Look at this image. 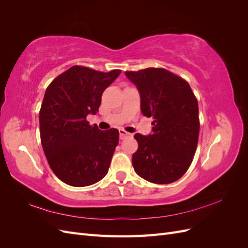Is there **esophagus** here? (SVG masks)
I'll list each match as a JSON object with an SVG mask.
<instances>
[{"mask_svg": "<svg viewBox=\"0 0 248 248\" xmlns=\"http://www.w3.org/2000/svg\"><path fill=\"white\" fill-rule=\"evenodd\" d=\"M119 133H120V140H124V139H126L127 137L130 136V133L125 131L124 129H119Z\"/></svg>", "mask_w": 248, "mask_h": 248, "instance_id": "34e87169", "label": "esophagus"}]
</instances>
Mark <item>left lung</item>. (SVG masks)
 I'll return each instance as SVG.
<instances>
[{
  "instance_id": "8db88e82",
  "label": "left lung",
  "mask_w": 248,
  "mask_h": 248,
  "mask_svg": "<svg viewBox=\"0 0 248 248\" xmlns=\"http://www.w3.org/2000/svg\"><path fill=\"white\" fill-rule=\"evenodd\" d=\"M140 97V110L152 117V132L134 134L139 148L132 166L142 179L155 184H170L188 170L196 153L199 132V106L188 82L162 68L126 71Z\"/></svg>"
}]
</instances>
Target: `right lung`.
Returning <instances> with one entry per match:
<instances>
[{"mask_svg": "<svg viewBox=\"0 0 248 248\" xmlns=\"http://www.w3.org/2000/svg\"><path fill=\"white\" fill-rule=\"evenodd\" d=\"M121 70L100 72L73 66L47 87L39 112L44 154L55 175L74 187L92 185L106 177L119 142V130L91 126L101 96Z\"/></svg>", "mask_w": 248, "mask_h": 248, "instance_id": "right-lung-1", "label": "right lung"}]
</instances>
